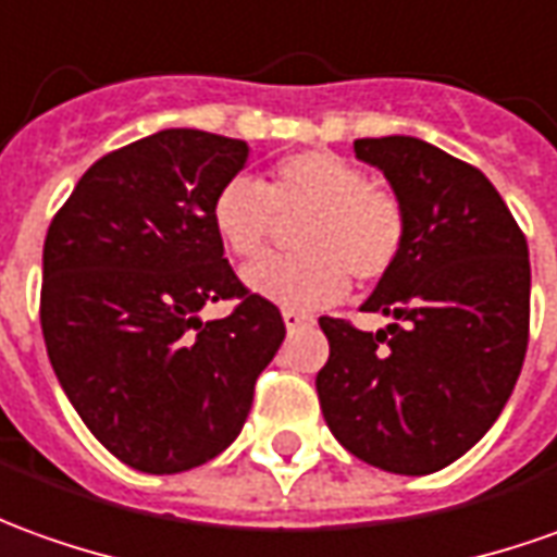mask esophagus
<instances>
[{"instance_id":"34e87169","label":"esophagus","mask_w":557,"mask_h":557,"mask_svg":"<svg viewBox=\"0 0 557 557\" xmlns=\"http://www.w3.org/2000/svg\"><path fill=\"white\" fill-rule=\"evenodd\" d=\"M282 318H285L287 333H294V330L306 327V324L312 321V318H309V315H302V312H294V309H285V312H282Z\"/></svg>"}]
</instances>
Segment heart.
I'll list each match as a JSON object with an SVG mask.
<instances>
[{
  "label": "heart",
  "instance_id": "b5f03b06",
  "mask_svg": "<svg viewBox=\"0 0 557 557\" xmlns=\"http://www.w3.org/2000/svg\"><path fill=\"white\" fill-rule=\"evenodd\" d=\"M285 224L300 257H270L245 270V285L263 300L294 312L343 300L348 275L385 278L406 245L403 202L370 175L333 151H302L272 169L263 187L255 178H230L212 202V227L239 260L267 251Z\"/></svg>",
  "mask_w": 557,
  "mask_h": 557
}]
</instances>
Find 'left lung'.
I'll list each match as a JSON object with an SVG mask.
<instances>
[{
    "label": "left lung",
    "mask_w": 557,
    "mask_h": 557,
    "mask_svg": "<svg viewBox=\"0 0 557 557\" xmlns=\"http://www.w3.org/2000/svg\"><path fill=\"white\" fill-rule=\"evenodd\" d=\"M406 212V245L363 302L397 324L321 318L330 358L315 379L333 436L355 458L428 476L476 446L504 412L528 351L524 233L476 166L412 136L358 139Z\"/></svg>",
    "instance_id": "obj_1"
}]
</instances>
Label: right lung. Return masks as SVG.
Listing matches in <instances>:
<instances>
[{
  "label": "right lung",
  "mask_w": 557,
  "mask_h": 557,
  "mask_svg": "<svg viewBox=\"0 0 557 557\" xmlns=\"http://www.w3.org/2000/svg\"><path fill=\"white\" fill-rule=\"evenodd\" d=\"M248 145L160 129L81 175L41 255V333L69 403L117 461L182 473L239 436L282 312L236 278L212 227L214 194ZM239 299L202 322L206 301Z\"/></svg>",
  "instance_id": "add662e5"
}]
</instances>
